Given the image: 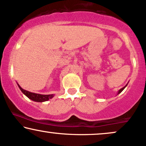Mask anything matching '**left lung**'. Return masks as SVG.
I'll return each mask as SVG.
<instances>
[{"mask_svg": "<svg viewBox=\"0 0 146 146\" xmlns=\"http://www.w3.org/2000/svg\"><path fill=\"white\" fill-rule=\"evenodd\" d=\"M126 86H127V84H126V85L125 86H124V87H123V88H121V89H120V90L118 91V92H117V94H120V93L121 92H122V90H123L124 88H126Z\"/></svg>", "mask_w": 146, "mask_h": 146, "instance_id": "obj_1", "label": "left lung"}]
</instances>
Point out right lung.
Here are the masks:
<instances>
[{"label":"right lung","instance_id":"right-lung-1","mask_svg":"<svg viewBox=\"0 0 146 146\" xmlns=\"http://www.w3.org/2000/svg\"><path fill=\"white\" fill-rule=\"evenodd\" d=\"M17 85H18V87L20 88V90L22 91L23 94H25L28 98H29V99L32 100V101L36 102H44L48 101L49 99L54 97V94H45H45H36V93L31 92H29V91L24 90V89L22 88L18 84H17Z\"/></svg>","mask_w":146,"mask_h":146}]
</instances>
